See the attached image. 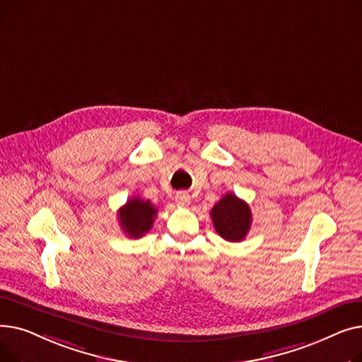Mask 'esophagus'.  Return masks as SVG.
<instances>
[{"mask_svg": "<svg viewBox=\"0 0 362 362\" xmlns=\"http://www.w3.org/2000/svg\"><path fill=\"white\" fill-rule=\"evenodd\" d=\"M176 202L182 206H186V205H189V202H191V197H189L186 192H179L176 195Z\"/></svg>", "mask_w": 362, "mask_h": 362, "instance_id": "34e87169", "label": "esophagus"}]
</instances>
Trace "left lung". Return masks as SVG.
<instances>
[{"instance_id": "8db88e82", "label": "left lung", "mask_w": 362, "mask_h": 362, "mask_svg": "<svg viewBox=\"0 0 362 362\" xmlns=\"http://www.w3.org/2000/svg\"><path fill=\"white\" fill-rule=\"evenodd\" d=\"M216 232L229 242H240L248 235L252 223L251 208L235 194H226L211 210Z\"/></svg>"}]
</instances>
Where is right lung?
Wrapping results in <instances>:
<instances>
[{"label":"right lung","mask_w":362,"mask_h":362,"mask_svg":"<svg viewBox=\"0 0 362 362\" xmlns=\"http://www.w3.org/2000/svg\"><path fill=\"white\" fill-rule=\"evenodd\" d=\"M156 216L157 208L151 201L133 197L119 210V223L129 238L138 239L151 230Z\"/></svg>","instance_id":"add662e5"}]
</instances>
